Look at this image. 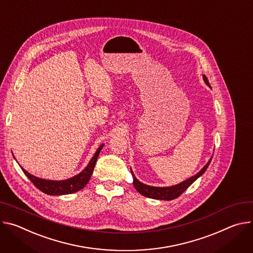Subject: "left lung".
Wrapping results in <instances>:
<instances>
[{
    "label": "left lung",
    "instance_id": "1",
    "mask_svg": "<svg viewBox=\"0 0 253 253\" xmlns=\"http://www.w3.org/2000/svg\"><path fill=\"white\" fill-rule=\"evenodd\" d=\"M203 79H204V81H205L207 85L210 86L208 78L205 75H203ZM211 160H212V157L209 160V162L203 167V169L199 173H197L195 176L185 180L184 182H182L178 185L171 186V187H153V186L143 184L135 178V176L133 175V173L130 169V172H131V175H132V178H133V186H134V188L136 189V191L138 193H141L143 196H146V197H148V198L157 199V200H167V201L176 199V198L179 197L181 194H183L186 191V189H188L196 180H197L200 176H202L205 173L208 166L210 165Z\"/></svg>",
    "mask_w": 253,
    "mask_h": 253
}]
</instances>
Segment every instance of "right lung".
Returning a JSON list of instances; mask_svg holds the SVG:
<instances>
[{"instance_id":"1","label":"right lung","mask_w":253,"mask_h":253,"mask_svg":"<svg viewBox=\"0 0 253 253\" xmlns=\"http://www.w3.org/2000/svg\"><path fill=\"white\" fill-rule=\"evenodd\" d=\"M102 147H103V145H101L97 149V151L95 152L94 156L92 157V159L90 160V162L88 163L85 169H84L81 173H79L78 175H76L70 179H67V180H63V181L44 180L41 178H37V177L31 175L30 173H28L26 170L23 169V168H21V169L24 172V174L28 178H29V180L35 185V187L38 188L40 191H42L45 194L52 195V196L72 194V193H75V192L81 190L82 188H84V186L88 183Z\"/></svg>"}]
</instances>
